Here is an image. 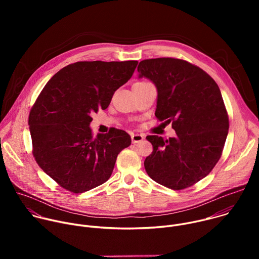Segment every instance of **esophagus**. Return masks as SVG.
I'll use <instances>...</instances> for the list:
<instances>
[{
    "instance_id": "esophagus-1",
    "label": "esophagus",
    "mask_w": 259,
    "mask_h": 259,
    "mask_svg": "<svg viewBox=\"0 0 259 259\" xmlns=\"http://www.w3.org/2000/svg\"><path fill=\"white\" fill-rule=\"evenodd\" d=\"M131 139H132L133 143H138V142H141L144 139V137H143L142 134L136 133V134H132L131 135Z\"/></svg>"
}]
</instances>
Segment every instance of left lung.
<instances>
[{
  "label": "left lung",
  "mask_w": 259,
  "mask_h": 259,
  "mask_svg": "<svg viewBox=\"0 0 259 259\" xmlns=\"http://www.w3.org/2000/svg\"><path fill=\"white\" fill-rule=\"evenodd\" d=\"M138 79L157 88L155 116L169 124L175 137L149 135L153 153L144 168L156 182L172 190L193 186L218 162L229 133V118L215 81L202 68L175 58L145 59Z\"/></svg>",
  "instance_id": "8db88e82"
}]
</instances>
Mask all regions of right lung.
I'll return each instance as SVG.
<instances>
[{
  "instance_id": "right-lung-1",
  "label": "right lung",
  "mask_w": 259,
  "mask_h": 259,
  "mask_svg": "<svg viewBox=\"0 0 259 259\" xmlns=\"http://www.w3.org/2000/svg\"><path fill=\"white\" fill-rule=\"evenodd\" d=\"M129 61H79L49 80L28 117L33 156L42 170L69 192L80 194L104 183L119 153L131 144L123 130L93 137L91 114L105 109L137 65Z\"/></svg>"
}]
</instances>
